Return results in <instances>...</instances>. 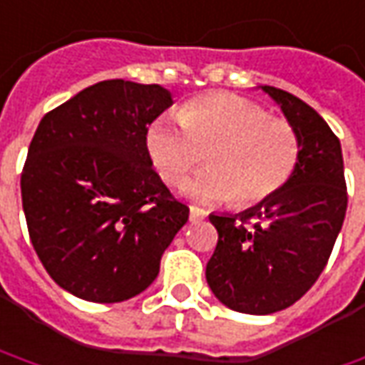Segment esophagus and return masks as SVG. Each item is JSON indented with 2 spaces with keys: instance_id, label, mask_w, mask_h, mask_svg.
I'll return each instance as SVG.
<instances>
[{
  "instance_id": "34e87169",
  "label": "esophagus",
  "mask_w": 365,
  "mask_h": 365,
  "mask_svg": "<svg viewBox=\"0 0 365 365\" xmlns=\"http://www.w3.org/2000/svg\"><path fill=\"white\" fill-rule=\"evenodd\" d=\"M207 216V212L204 207L190 206V220H204Z\"/></svg>"
}]
</instances>
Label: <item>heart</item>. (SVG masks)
I'll use <instances>...</instances> for the list:
<instances>
[{"mask_svg": "<svg viewBox=\"0 0 365 365\" xmlns=\"http://www.w3.org/2000/svg\"><path fill=\"white\" fill-rule=\"evenodd\" d=\"M147 151L159 175L180 183L204 158L207 168L185 185L204 202L234 197L240 207L269 202L293 180L303 143L289 120L234 93L187 101L180 115L159 117L147 131Z\"/></svg>", "mask_w": 365, "mask_h": 365, "instance_id": "heart-1", "label": "heart"}]
</instances>
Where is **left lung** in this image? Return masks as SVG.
Returning a JSON list of instances; mask_svg holds the SVG:
<instances>
[{"label":"left lung","mask_w":365,"mask_h":365,"mask_svg":"<svg viewBox=\"0 0 365 365\" xmlns=\"http://www.w3.org/2000/svg\"><path fill=\"white\" fill-rule=\"evenodd\" d=\"M301 137L293 180L240 216H210L218 245L206 281L226 307L269 315L291 307L319 279L344 226L347 187L341 145L321 115L295 95L262 86Z\"/></svg>","instance_id":"obj_1"}]
</instances>
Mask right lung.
<instances>
[{
	"label": "right lung",
	"mask_w": 365,
	"mask_h": 365,
	"mask_svg": "<svg viewBox=\"0 0 365 365\" xmlns=\"http://www.w3.org/2000/svg\"><path fill=\"white\" fill-rule=\"evenodd\" d=\"M171 107L159 84L103 81L40 120L21 171L34 250L64 291L119 303L155 281L190 218L151 165L147 127Z\"/></svg>",
	"instance_id": "add662e5"
}]
</instances>
